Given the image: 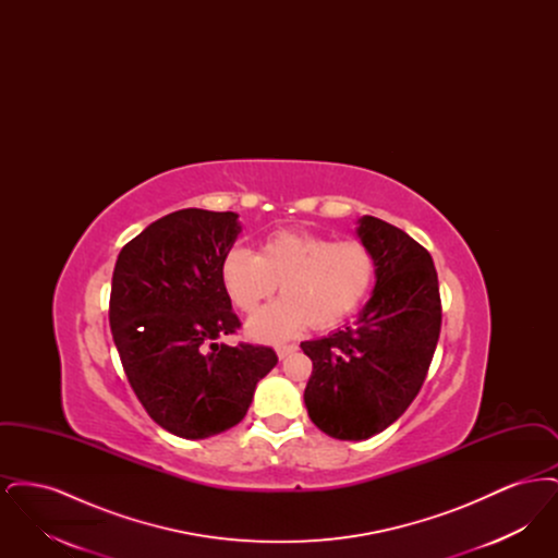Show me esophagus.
Returning <instances> with one entry per match:
<instances>
[{"label":"esophagus","mask_w":558,"mask_h":558,"mask_svg":"<svg viewBox=\"0 0 558 558\" xmlns=\"http://www.w3.org/2000/svg\"><path fill=\"white\" fill-rule=\"evenodd\" d=\"M296 349H299L296 345H278L276 347V353H278L280 360H284V357H289L291 353H294Z\"/></svg>","instance_id":"34e87169"}]
</instances>
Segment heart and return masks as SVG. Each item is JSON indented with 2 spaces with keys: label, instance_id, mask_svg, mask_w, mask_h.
<instances>
[{
  "label": "heart",
  "instance_id": "heart-1",
  "mask_svg": "<svg viewBox=\"0 0 558 558\" xmlns=\"http://www.w3.org/2000/svg\"><path fill=\"white\" fill-rule=\"evenodd\" d=\"M223 292L244 314L262 307L280 284L276 303L248 319L253 339L280 343L307 324L330 328L355 314L371 294L376 257L362 240H337L280 230L262 240L257 255L236 246L219 267Z\"/></svg>",
  "mask_w": 558,
  "mask_h": 558
}]
</instances>
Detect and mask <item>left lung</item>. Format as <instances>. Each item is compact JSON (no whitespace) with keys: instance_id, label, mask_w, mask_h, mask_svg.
<instances>
[{"instance_id":"1","label":"left lung","mask_w":558,"mask_h":558,"mask_svg":"<svg viewBox=\"0 0 558 558\" xmlns=\"http://www.w3.org/2000/svg\"><path fill=\"white\" fill-rule=\"evenodd\" d=\"M357 236L376 257V284L355 326L305 341L314 371L305 387L312 423L343 441L393 425L418 396L441 330V299L425 246L364 215Z\"/></svg>"}]
</instances>
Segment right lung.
Wrapping results in <instances>:
<instances>
[{
	"instance_id": "right-lung-1",
	"label": "right lung",
	"mask_w": 558,
	"mask_h": 558,
	"mask_svg": "<svg viewBox=\"0 0 558 558\" xmlns=\"http://www.w3.org/2000/svg\"><path fill=\"white\" fill-rule=\"evenodd\" d=\"M239 215L169 213L130 240L114 264L110 330L148 416L184 439L239 425L257 383L278 364L271 347L219 343L240 328L219 267Z\"/></svg>"
}]
</instances>
